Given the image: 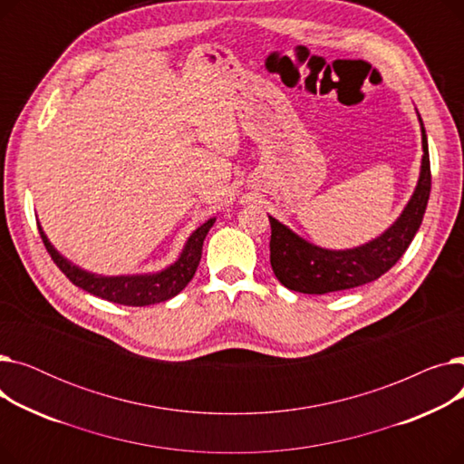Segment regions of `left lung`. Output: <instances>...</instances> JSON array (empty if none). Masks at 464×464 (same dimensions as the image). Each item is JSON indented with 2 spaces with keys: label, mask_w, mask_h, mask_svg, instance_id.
Here are the masks:
<instances>
[{
  "label": "left lung",
  "mask_w": 464,
  "mask_h": 464,
  "mask_svg": "<svg viewBox=\"0 0 464 464\" xmlns=\"http://www.w3.org/2000/svg\"><path fill=\"white\" fill-rule=\"evenodd\" d=\"M420 124L423 160L416 191L397 222L378 238L352 250H325L310 245L269 216L271 266L282 285L308 295L333 294L378 280L402 257L423 222L430 193L429 144L421 118Z\"/></svg>",
  "instance_id": "1"
}]
</instances>
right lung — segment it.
Masks as SVG:
<instances>
[{"label":"right lung","mask_w":464,"mask_h":464,"mask_svg":"<svg viewBox=\"0 0 464 464\" xmlns=\"http://www.w3.org/2000/svg\"><path fill=\"white\" fill-rule=\"evenodd\" d=\"M216 218H210L201 227L195 229L191 237L188 238L186 246L179 257L165 271L156 275H133V276H102L92 275L82 271L81 266L72 265L67 261L46 238L44 231L41 229L39 222V235L44 242L46 252L51 254L53 261L58 265V269L81 289L88 291V294L102 297L105 301L126 304V306H149L156 303L169 301L170 297L179 295L180 291L188 285V282L193 278L195 271H198L201 254H203V240L210 227L214 226Z\"/></svg>","instance_id":"add662e5"}]
</instances>
